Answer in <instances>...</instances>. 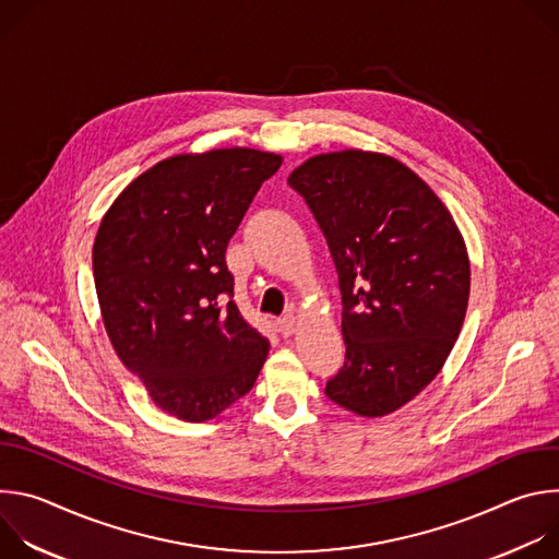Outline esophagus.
<instances>
[{"instance_id":"1","label":"esophagus","mask_w":559,"mask_h":559,"mask_svg":"<svg viewBox=\"0 0 559 559\" xmlns=\"http://www.w3.org/2000/svg\"><path fill=\"white\" fill-rule=\"evenodd\" d=\"M294 330H296V318L292 313H285V316L278 318V332L283 336H292Z\"/></svg>"}]
</instances>
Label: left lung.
Here are the masks:
<instances>
[{
  "label": "left lung",
  "instance_id": "left-lung-1",
  "mask_svg": "<svg viewBox=\"0 0 559 559\" xmlns=\"http://www.w3.org/2000/svg\"><path fill=\"white\" fill-rule=\"evenodd\" d=\"M287 183L338 272L347 349L325 393L358 416L391 414L440 373L462 330L471 289L462 234L433 190L386 154H318Z\"/></svg>",
  "mask_w": 559,
  "mask_h": 559
}]
</instances>
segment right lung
Segmentation results:
<instances>
[{"mask_svg":"<svg viewBox=\"0 0 559 559\" xmlns=\"http://www.w3.org/2000/svg\"><path fill=\"white\" fill-rule=\"evenodd\" d=\"M283 158L252 147L177 154L136 177L93 248L104 325L156 407L205 423L257 382L270 343L234 302L225 250Z\"/></svg>","mask_w":559,"mask_h":559,"instance_id":"add662e5","label":"right lung"}]
</instances>
